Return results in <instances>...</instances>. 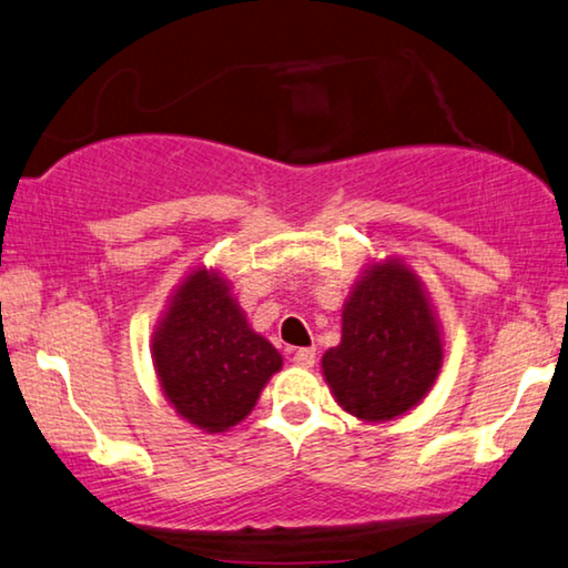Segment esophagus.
Listing matches in <instances>:
<instances>
[{
	"label": "esophagus",
	"instance_id": "1",
	"mask_svg": "<svg viewBox=\"0 0 568 568\" xmlns=\"http://www.w3.org/2000/svg\"><path fill=\"white\" fill-rule=\"evenodd\" d=\"M314 357H317V353H314V347H300V351H294L292 361L296 365H302V368H312Z\"/></svg>",
	"mask_w": 568,
	"mask_h": 568
}]
</instances>
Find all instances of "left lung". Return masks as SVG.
<instances>
[{"label": "left lung", "instance_id": "8db88e82", "mask_svg": "<svg viewBox=\"0 0 568 568\" xmlns=\"http://www.w3.org/2000/svg\"><path fill=\"white\" fill-rule=\"evenodd\" d=\"M442 368V337L418 278L398 261L373 266L343 310V339L322 357L337 404L365 422L406 414Z\"/></svg>", "mask_w": 568, "mask_h": 568}]
</instances>
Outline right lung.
<instances>
[{
	"label": "right lung",
	"mask_w": 568,
	"mask_h": 568,
	"mask_svg": "<svg viewBox=\"0 0 568 568\" xmlns=\"http://www.w3.org/2000/svg\"><path fill=\"white\" fill-rule=\"evenodd\" d=\"M164 396L180 416L207 432L239 424L282 355L248 327L221 276L190 274L174 294L152 343Z\"/></svg>",
	"instance_id": "obj_1"
}]
</instances>
